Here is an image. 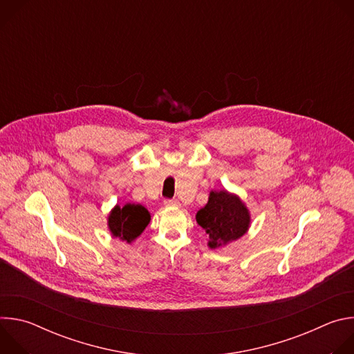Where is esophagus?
<instances>
[{"instance_id": "34e87169", "label": "esophagus", "mask_w": 354, "mask_h": 354, "mask_svg": "<svg viewBox=\"0 0 354 354\" xmlns=\"http://www.w3.org/2000/svg\"><path fill=\"white\" fill-rule=\"evenodd\" d=\"M164 205L167 206V207H172V206H179V201L178 200H175V198H167V200H164Z\"/></svg>"}]
</instances>
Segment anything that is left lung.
<instances>
[{"label":"left lung","instance_id":"obj_1","mask_svg":"<svg viewBox=\"0 0 354 354\" xmlns=\"http://www.w3.org/2000/svg\"><path fill=\"white\" fill-rule=\"evenodd\" d=\"M196 223L209 235L207 246L218 249L248 232L250 213L238 194L227 189L212 190L206 206L196 213Z\"/></svg>","mask_w":354,"mask_h":354}]
</instances>
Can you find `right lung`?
<instances>
[{"label": "right lung", "instance_id": "add662e5", "mask_svg": "<svg viewBox=\"0 0 354 354\" xmlns=\"http://www.w3.org/2000/svg\"><path fill=\"white\" fill-rule=\"evenodd\" d=\"M151 221L149 212L136 203H126L124 206L116 205L108 216V228L113 238L134 242Z\"/></svg>", "mask_w": 354, "mask_h": 354}]
</instances>
